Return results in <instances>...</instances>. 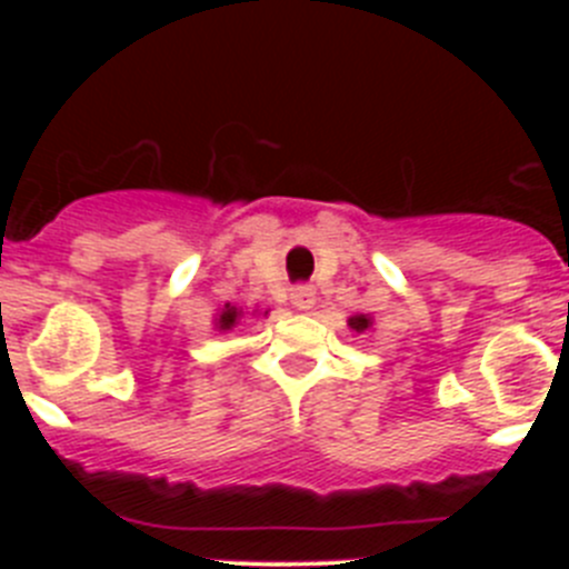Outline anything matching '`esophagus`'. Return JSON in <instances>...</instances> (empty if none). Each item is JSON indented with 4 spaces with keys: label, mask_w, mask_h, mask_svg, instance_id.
<instances>
[{
    "label": "esophagus",
    "mask_w": 569,
    "mask_h": 569,
    "mask_svg": "<svg viewBox=\"0 0 569 569\" xmlns=\"http://www.w3.org/2000/svg\"><path fill=\"white\" fill-rule=\"evenodd\" d=\"M290 305L296 310H310L316 305V290L310 284H299V288L290 290Z\"/></svg>",
    "instance_id": "1"
}]
</instances>
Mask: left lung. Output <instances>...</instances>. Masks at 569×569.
Here are the masks:
<instances>
[{"mask_svg":"<svg viewBox=\"0 0 569 569\" xmlns=\"http://www.w3.org/2000/svg\"><path fill=\"white\" fill-rule=\"evenodd\" d=\"M347 325H350L356 333H365V330H370V325H373V321H370V316L359 313V316H353V319H347Z\"/></svg>","mask_w":569,"mask_h":569,"instance_id":"1","label":"left lung"}]
</instances>
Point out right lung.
<instances>
[{
  "label": "right lung",
  "instance_id": "add662e5",
  "mask_svg": "<svg viewBox=\"0 0 569 569\" xmlns=\"http://www.w3.org/2000/svg\"><path fill=\"white\" fill-rule=\"evenodd\" d=\"M241 319V310L233 308V305H224V310L219 313V319H216V328L219 330H233L236 325H239Z\"/></svg>",
  "mask_w": 569,
  "mask_h": 569
}]
</instances>
